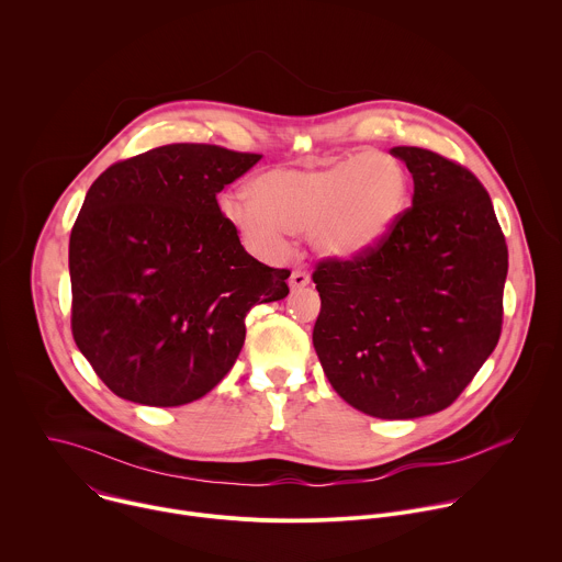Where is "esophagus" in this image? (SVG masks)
I'll use <instances>...</instances> for the list:
<instances>
[{"mask_svg":"<svg viewBox=\"0 0 562 562\" xmlns=\"http://www.w3.org/2000/svg\"><path fill=\"white\" fill-rule=\"evenodd\" d=\"M308 282H311V276L306 271H302V269H295L291 273V278H289V286L291 289H304V286H308Z\"/></svg>","mask_w":562,"mask_h":562,"instance_id":"obj_1","label":"esophagus"}]
</instances>
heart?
Instances as JSON below:
<instances>
[{"label": "heart", "mask_w": 562, "mask_h": 562, "mask_svg": "<svg viewBox=\"0 0 562 562\" xmlns=\"http://www.w3.org/2000/svg\"><path fill=\"white\" fill-rule=\"evenodd\" d=\"M408 173L391 156L352 154L306 167H276L256 176L247 196H227L223 216L260 258H280L289 234H306L328 258L375 249L408 207Z\"/></svg>", "instance_id": "b5f03b06"}]
</instances>
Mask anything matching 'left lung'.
Instances as JSON below:
<instances>
[{"mask_svg": "<svg viewBox=\"0 0 562 562\" xmlns=\"http://www.w3.org/2000/svg\"><path fill=\"white\" fill-rule=\"evenodd\" d=\"M391 154L413 173V207L375 249L317 265L313 346L346 404L415 419L448 408L498 344L507 245L470 169L422 147Z\"/></svg>", "mask_w": 562, "mask_h": 562, "instance_id": "1", "label": "left lung"}]
</instances>
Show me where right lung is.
<instances>
[{
  "mask_svg": "<svg viewBox=\"0 0 562 562\" xmlns=\"http://www.w3.org/2000/svg\"><path fill=\"white\" fill-rule=\"evenodd\" d=\"M260 158L173 143L92 182L70 234L72 335L116 397L201 400L236 363L251 306L286 297L291 271L249 256L216 201Z\"/></svg>",
  "mask_w": 562,
  "mask_h": 562,
  "instance_id": "right-lung-1",
  "label": "right lung"
}]
</instances>
